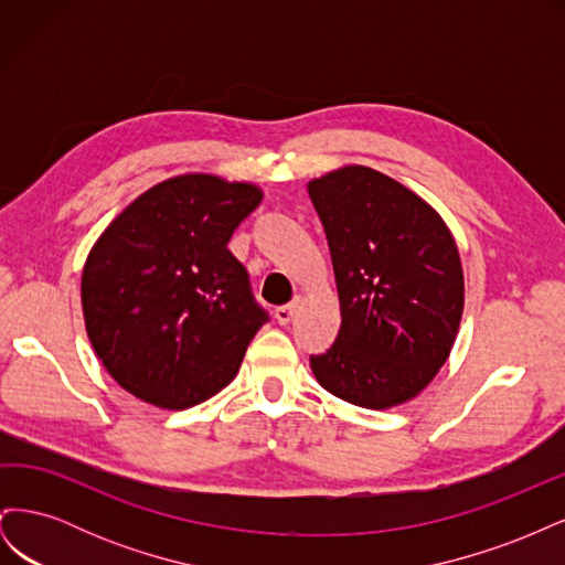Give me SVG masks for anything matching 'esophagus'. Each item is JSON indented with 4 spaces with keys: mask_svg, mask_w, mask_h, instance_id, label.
Here are the masks:
<instances>
[{
    "mask_svg": "<svg viewBox=\"0 0 565 565\" xmlns=\"http://www.w3.org/2000/svg\"><path fill=\"white\" fill-rule=\"evenodd\" d=\"M297 309H299V299H292V301H289V303H285V306H278V309H276V313H273V316H276V320H278L280 324H287L289 320H292V318H295Z\"/></svg>",
    "mask_w": 565,
    "mask_h": 565,
    "instance_id": "1",
    "label": "esophagus"
}]
</instances>
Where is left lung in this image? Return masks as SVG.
I'll return each mask as SVG.
<instances>
[{
  "instance_id": "obj_1",
  "label": "left lung",
  "mask_w": 565,
  "mask_h": 565,
  "mask_svg": "<svg viewBox=\"0 0 565 565\" xmlns=\"http://www.w3.org/2000/svg\"><path fill=\"white\" fill-rule=\"evenodd\" d=\"M332 254L341 324L311 355L318 384L367 409L413 401L446 365L465 270L446 221L407 185L347 164L309 181Z\"/></svg>"
}]
</instances>
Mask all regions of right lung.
I'll list each match as a JSON object with an SVG mask.
<instances>
[{
  "label": "right lung",
  "mask_w": 565,
  "mask_h": 565,
  "mask_svg": "<svg viewBox=\"0 0 565 565\" xmlns=\"http://www.w3.org/2000/svg\"><path fill=\"white\" fill-rule=\"evenodd\" d=\"M264 191L216 174L148 188L98 235L82 270L84 328L110 377L162 409L226 388L268 320L226 247Z\"/></svg>",
  "instance_id": "add662e5"
}]
</instances>
